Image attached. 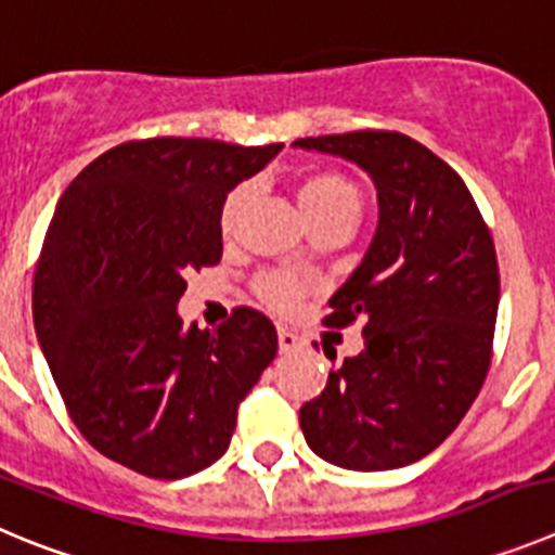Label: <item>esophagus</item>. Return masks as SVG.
Segmentation results:
<instances>
[{"label": "esophagus", "instance_id": "obj_1", "mask_svg": "<svg viewBox=\"0 0 555 555\" xmlns=\"http://www.w3.org/2000/svg\"><path fill=\"white\" fill-rule=\"evenodd\" d=\"M278 347H281L283 354L294 352V349H299V338L292 333V330L281 327V330H278Z\"/></svg>", "mask_w": 555, "mask_h": 555}]
</instances>
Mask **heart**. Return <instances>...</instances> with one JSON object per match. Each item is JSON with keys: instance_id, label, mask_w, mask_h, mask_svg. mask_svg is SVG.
Listing matches in <instances>:
<instances>
[{"instance_id": "1", "label": "heart", "mask_w": 555, "mask_h": 555, "mask_svg": "<svg viewBox=\"0 0 555 555\" xmlns=\"http://www.w3.org/2000/svg\"><path fill=\"white\" fill-rule=\"evenodd\" d=\"M250 197V186L238 184L228 192L225 203L220 211V228L225 233L233 231L238 215H242L244 203ZM297 201L302 208L308 225L317 231L322 225H333V222H347L352 225L358 220L360 211V190L352 178L344 176L338 170H313L297 184ZM256 292L263 302L272 308H292L299 297H302V286L292 281L288 274L267 272L256 281Z\"/></svg>"}]
</instances>
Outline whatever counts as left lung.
<instances>
[{
  "label": "left lung",
  "instance_id": "8db88e82",
  "mask_svg": "<svg viewBox=\"0 0 555 555\" xmlns=\"http://www.w3.org/2000/svg\"><path fill=\"white\" fill-rule=\"evenodd\" d=\"M294 149L358 165L379 206L369 250L324 319H363V349L330 371L299 426L338 467H404L456 429L487 377L501 297L492 236L465 181L413 137L349 131Z\"/></svg>",
  "mask_w": 555,
  "mask_h": 555
}]
</instances>
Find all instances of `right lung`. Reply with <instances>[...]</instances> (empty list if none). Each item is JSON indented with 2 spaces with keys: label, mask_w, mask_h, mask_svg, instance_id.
I'll return each mask as SVG.
<instances>
[{
  "label": "right lung",
  "mask_w": 555,
  "mask_h": 555,
  "mask_svg": "<svg viewBox=\"0 0 555 555\" xmlns=\"http://www.w3.org/2000/svg\"><path fill=\"white\" fill-rule=\"evenodd\" d=\"M281 149L124 142L57 201L33 286L40 352L85 440L137 474L184 479L220 460L238 404L278 354L263 313L186 327L178 299L190 269L222 258L228 192Z\"/></svg>",
  "instance_id": "add662e5"
}]
</instances>
